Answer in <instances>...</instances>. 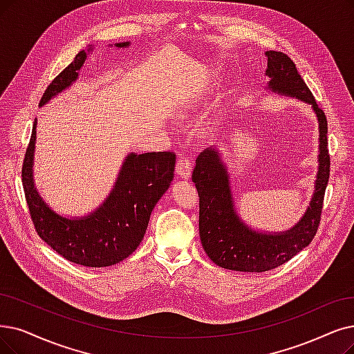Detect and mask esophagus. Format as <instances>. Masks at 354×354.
Returning a JSON list of instances; mask_svg holds the SVG:
<instances>
[{"label": "esophagus", "instance_id": "esophagus-1", "mask_svg": "<svg viewBox=\"0 0 354 354\" xmlns=\"http://www.w3.org/2000/svg\"><path fill=\"white\" fill-rule=\"evenodd\" d=\"M176 173L183 178H189L192 174V160L185 157V155H181L176 164Z\"/></svg>", "mask_w": 354, "mask_h": 354}]
</instances>
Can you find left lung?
<instances>
[{
  "mask_svg": "<svg viewBox=\"0 0 354 354\" xmlns=\"http://www.w3.org/2000/svg\"><path fill=\"white\" fill-rule=\"evenodd\" d=\"M268 90L296 97L313 106L319 126V155L315 192L302 219L285 232H259L236 215L228 173L219 152L207 148L196 158L192 180L199 193V234L209 259L226 270L260 273L289 261L313 241L321 221L325 189L330 178L327 118L283 52L267 50Z\"/></svg>",
  "mask_w": 354,
  "mask_h": 354,
  "instance_id": "left-lung-1",
  "label": "left lung"
}]
</instances>
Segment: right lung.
Listing matches in <instances>:
<instances>
[{"label":"right lung","mask_w":354,"mask_h":354,"mask_svg":"<svg viewBox=\"0 0 354 354\" xmlns=\"http://www.w3.org/2000/svg\"><path fill=\"white\" fill-rule=\"evenodd\" d=\"M115 46L126 48L129 41ZM86 58L87 52L81 50L49 84L39 106L46 104L75 82ZM35 142L36 120L24 155L21 180L37 235L68 261L86 267H107L129 257L144 239L153 206L173 180L176 153H129L111 193L100 207L88 216L64 218L48 206L35 187Z\"/></svg>","instance_id":"1"}]
</instances>
